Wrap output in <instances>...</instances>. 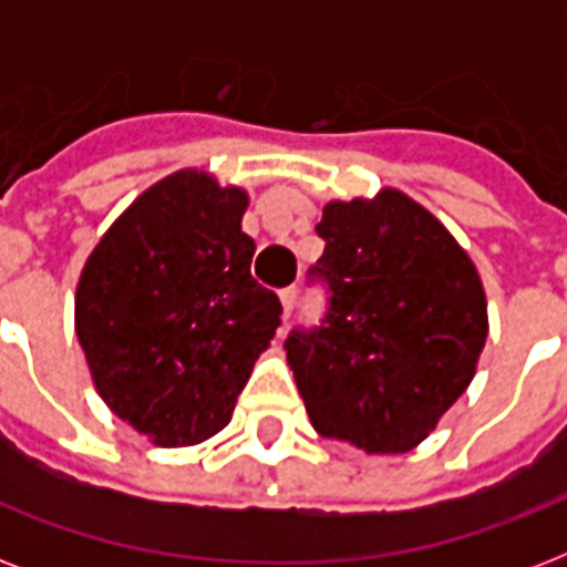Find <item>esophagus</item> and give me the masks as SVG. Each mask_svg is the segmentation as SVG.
<instances>
[{"label":"esophagus","mask_w":567,"mask_h":567,"mask_svg":"<svg viewBox=\"0 0 567 567\" xmlns=\"http://www.w3.org/2000/svg\"><path fill=\"white\" fill-rule=\"evenodd\" d=\"M297 300H300V291L297 288H282L279 291V302H282V311H285V318H291V311L297 309Z\"/></svg>","instance_id":"esophagus-1"}]
</instances>
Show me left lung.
<instances>
[{
    "label": "left lung",
    "mask_w": 567,
    "mask_h": 567,
    "mask_svg": "<svg viewBox=\"0 0 567 567\" xmlns=\"http://www.w3.org/2000/svg\"><path fill=\"white\" fill-rule=\"evenodd\" d=\"M311 279L329 285L318 329L285 350L311 426L368 453H405L465 394L488 338L474 261L396 188L323 205Z\"/></svg>",
    "instance_id": "obj_1"
}]
</instances>
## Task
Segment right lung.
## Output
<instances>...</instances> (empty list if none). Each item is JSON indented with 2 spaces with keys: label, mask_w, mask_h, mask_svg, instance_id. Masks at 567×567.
<instances>
[{
  "label": "right lung",
  "mask_w": 567,
  "mask_h": 567,
  "mask_svg": "<svg viewBox=\"0 0 567 567\" xmlns=\"http://www.w3.org/2000/svg\"><path fill=\"white\" fill-rule=\"evenodd\" d=\"M249 196L176 171L111 223L75 285V336L100 396L155 447H190L231 421L282 323L252 279Z\"/></svg>",
  "instance_id": "right-lung-1"
}]
</instances>
